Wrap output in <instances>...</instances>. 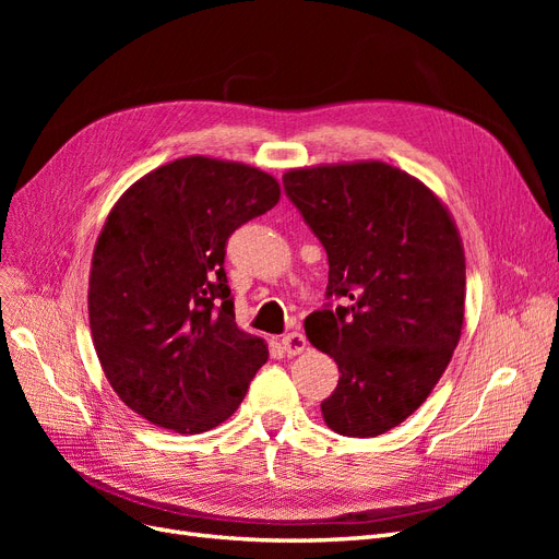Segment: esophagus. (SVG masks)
<instances>
[{"mask_svg":"<svg viewBox=\"0 0 559 559\" xmlns=\"http://www.w3.org/2000/svg\"><path fill=\"white\" fill-rule=\"evenodd\" d=\"M306 345H308L306 335L298 333V331H292V333H286L282 337V349L289 354V357H296V354H300L302 349H306Z\"/></svg>","mask_w":559,"mask_h":559,"instance_id":"1","label":"esophagus"}]
</instances>
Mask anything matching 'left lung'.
Returning <instances> with one entry per match:
<instances>
[{
	"label": "left lung",
	"instance_id": "8db88e82",
	"mask_svg": "<svg viewBox=\"0 0 559 559\" xmlns=\"http://www.w3.org/2000/svg\"><path fill=\"white\" fill-rule=\"evenodd\" d=\"M282 181L326 249V296L343 300L306 319L341 370L321 415L341 436H380L427 401L460 343V230L429 186L382 160L296 167Z\"/></svg>",
	"mask_w": 559,
	"mask_h": 559
}]
</instances>
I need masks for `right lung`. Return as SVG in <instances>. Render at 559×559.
Segmentation results:
<instances>
[{
    "mask_svg": "<svg viewBox=\"0 0 559 559\" xmlns=\"http://www.w3.org/2000/svg\"><path fill=\"white\" fill-rule=\"evenodd\" d=\"M259 167L177 158L134 181L95 242L88 317L109 384L130 411L202 433L242 403L267 361L263 337L235 324L226 242L280 202Z\"/></svg>",
    "mask_w": 559,
    "mask_h": 559,
    "instance_id": "obj_1",
    "label": "right lung"
}]
</instances>
